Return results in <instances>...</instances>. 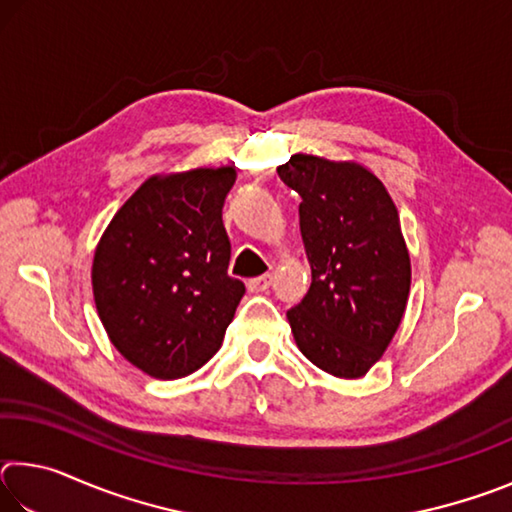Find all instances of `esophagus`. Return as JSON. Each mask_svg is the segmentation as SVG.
Masks as SVG:
<instances>
[{
  "label": "esophagus",
  "mask_w": 512,
  "mask_h": 512,
  "mask_svg": "<svg viewBox=\"0 0 512 512\" xmlns=\"http://www.w3.org/2000/svg\"><path fill=\"white\" fill-rule=\"evenodd\" d=\"M273 284V275L266 273V275H259V277H253V280H248V291H266L268 287Z\"/></svg>",
  "instance_id": "1"
}]
</instances>
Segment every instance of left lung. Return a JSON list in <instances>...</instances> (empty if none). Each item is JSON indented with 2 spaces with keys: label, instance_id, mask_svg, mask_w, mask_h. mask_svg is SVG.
I'll list each match as a JSON object with an SVG mask.
<instances>
[{
  "label": "left lung",
  "instance_id": "left-lung-1",
  "mask_svg": "<svg viewBox=\"0 0 512 512\" xmlns=\"http://www.w3.org/2000/svg\"><path fill=\"white\" fill-rule=\"evenodd\" d=\"M300 194L311 287L287 311L293 339L320 370L359 379L384 357L411 291V257L384 183L354 160L296 153L277 167Z\"/></svg>",
  "mask_w": 512,
  "mask_h": 512
}]
</instances>
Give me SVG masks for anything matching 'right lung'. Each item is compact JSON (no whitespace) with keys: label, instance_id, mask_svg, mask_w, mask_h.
<instances>
[{"label":"right lung","instance_id":"1","mask_svg":"<svg viewBox=\"0 0 512 512\" xmlns=\"http://www.w3.org/2000/svg\"><path fill=\"white\" fill-rule=\"evenodd\" d=\"M235 167L155 173L103 230L92 293L110 343L155 379H180L219 352L246 287L228 275L221 210Z\"/></svg>","mask_w":512,"mask_h":512}]
</instances>
